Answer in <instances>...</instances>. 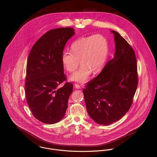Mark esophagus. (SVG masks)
<instances>
[{"instance_id":"34e87169","label":"esophagus","mask_w":157,"mask_h":157,"mask_svg":"<svg viewBox=\"0 0 157 157\" xmlns=\"http://www.w3.org/2000/svg\"><path fill=\"white\" fill-rule=\"evenodd\" d=\"M74 87H75L76 89H80V88H81V86H80V85L77 84V83H76V84L74 85Z\"/></svg>"}]
</instances>
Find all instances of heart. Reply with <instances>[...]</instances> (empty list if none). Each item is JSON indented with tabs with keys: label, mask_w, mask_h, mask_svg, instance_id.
<instances>
[{
	"label": "heart",
	"mask_w": 157,
	"mask_h": 157,
	"mask_svg": "<svg viewBox=\"0 0 157 157\" xmlns=\"http://www.w3.org/2000/svg\"><path fill=\"white\" fill-rule=\"evenodd\" d=\"M71 49L72 52H63V66L69 72H73L80 61L82 67L70 77V80L82 83L88 80L91 72L97 73L104 67L108 56L109 44L103 35L97 34L75 40Z\"/></svg>",
	"instance_id": "heart-1"
}]
</instances>
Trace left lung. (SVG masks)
<instances>
[{"mask_svg":"<svg viewBox=\"0 0 157 157\" xmlns=\"http://www.w3.org/2000/svg\"><path fill=\"white\" fill-rule=\"evenodd\" d=\"M113 58L83 90L90 117L99 124L109 125L129 110L138 86L137 65L132 46L117 32Z\"/></svg>","mask_w":157,"mask_h":157,"instance_id":"8db88e82","label":"left lung"}]
</instances>
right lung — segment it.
Instances as JSON below:
<instances>
[{
	"instance_id": "obj_1",
	"label": "right lung",
	"mask_w": 157,
	"mask_h": 157,
	"mask_svg": "<svg viewBox=\"0 0 157 157\" xmlns=\"http://www.w3.org/2000/svg\"><path fill=\"white\" fill-rule=\"evenodd\" d=\"M75 34L72 28L51 29L33 45L27 61L25 95L34 117L46 124H54L65 116L73 85L67 82L62 54L67 40Z\"/></svg>"
}]
</instances>
